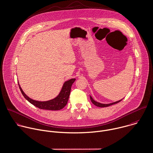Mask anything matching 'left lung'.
I'll return each instance as SVG.
<instances>
[{"instance_id":"left-lung-1","label":"left lung","mask_w":153,"mask_h":153,"mask_svg":"<svg viewBox=\"0 0 153 153\" xmlns=\"http://www.w3.org/2000/svg\"><path fill=\"white\" fill-rule=\"evenodd\" d=\"M90 97L91 101V102H92L94 105H96V106H97V107H108V106H110V105H113V104H116V103H117V102H120V101H122V100H119V101L114 102L110 103V104H102V103H100V102H96V101H94L91 96H90Z\"/></svg>"}]
</instances>
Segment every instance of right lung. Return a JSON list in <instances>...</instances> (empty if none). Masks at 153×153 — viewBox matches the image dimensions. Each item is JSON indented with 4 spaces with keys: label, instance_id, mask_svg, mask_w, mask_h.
I'll use <instances>...</instances> for the list:
<instances>
[{
    "label": "right lung",
    "instance_id": "1",
    "mask_svg": "<svg viewBox=\"0 0 153 153\" xmlns=\"http://www.w3.org/2000/svg\"><path fill=\"white\" fill-rule=\"evenodd\" d=\"M75 81V78L71 79L69 81H66L62 88V90L59 94L54 99L47 101V102H39L34 100L30 98H29L22 91V88H21L19 84V87L21 91L22 94L23 96L30 103L33 104L34 106L41 108V109H45V110H59L62 108H63L66 104L68 101L71 87L72 84Z\"/></svg>",
    "mask_w": 153,
    "mask_h": 153
}]
</instances>
